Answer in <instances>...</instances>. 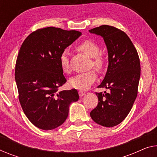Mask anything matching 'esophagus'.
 Instances as JSON below:
<instances>
[{
	"instance_id": "34e87169",
	"label": "esophagus",
	"mask_w": 157,
	"mask_h": 157,
	"mask_svg": "<svg viewBox=\"0 0 157 157\" xmlns=\"http://www.w3.org/2000/svg\"><path fill=\"white\" fill-rule=\"evenodd\" d=\"M85 94V92H82V91H79V97H82Z\"/></svg>"
}]
</instances>
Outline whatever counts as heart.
<instances>
[{"mask_svg": "<svg viewBox=\"0 0 157 157\" xmlns=\"http://www.w3.org/2000/svg\"><path fill=\"white\" fill-rule=\"evenodd\" d=\"M79 51H82L85 54L92 58V63L94 68L101 71L104 67V60L99 55L100 48L94 41L85 40L81 42L77 46ZM59 63L62 71L68 72L71 71L69 61V53L65 50L61 53L59 58ZM97 79V73L94 71H90L72 77L69 80V85L71 87L79 90H86L92 86Z\"/></svg>", "mask_w": 157, "mask_h": 157, "instance_id": "b5f03b06", "label": "heart"}]
</instances>
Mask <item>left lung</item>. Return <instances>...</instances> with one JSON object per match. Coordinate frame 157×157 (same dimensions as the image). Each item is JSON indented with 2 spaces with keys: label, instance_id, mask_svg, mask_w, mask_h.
<instances>
[{
  "label": "left lung",
  "instance_id": "1",
  "mask_svg": "<svg viewBox=\"0 0 157 157\" xmlns=\"http://www.w3.org/2000/svg\"><path fill=\"white\" fill-rule=\"evenodd\" d=\"M89 32L103 37L109 55L108 69L99 87L110 92L96 93L99 103L90 112L95 123L111 128L118 125L130 113L137 95L140 62L137 50L125 32L101 25Z\"/></svg>",
  "mask_w": 157,
  "mask_h": 157
}]
</instances>
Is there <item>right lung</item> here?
Instances as JSON below:
<instances>
[{"label": "right lung", "instance_id": "1", "mask_svg": "<svg viewBox=\"0 0 157 157\" xmlns=\"http://www.w3.org/2000/svg\"><path fill=\"white\" fill-rule=\"evenodd\" d=\"M81 34L75 30L46 27L30 34L21 46L15 72L19 101L27 118L39 129L61 125L70 104L79 99L76 90L58 91L67 81L59 58Z\"/></svg>", "mask_w": 157, "mask_h": 157}]
</instances>
